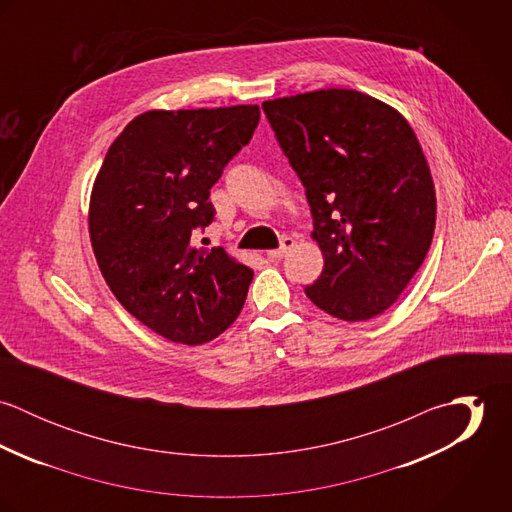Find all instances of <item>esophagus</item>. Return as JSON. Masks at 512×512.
Returning a JSON list of instances; mask_svg holds the SVG:
<instances>
[{"mask_svg":"<svg viewBox=\"0 0 512 512\" xmlns=\"http://www.w3.org/2000/svg\"><path fill=\"white\" fill-rule=\"evenodd\" d=\"M293 244H295V240H293L292 236H284L280 248L268 250V258H270V260H280V258H284V256L292 250Z\"/></svg>","mask_w":512,"mask_h":512,"instance_id":"obj_1","label":"esophagus"}]
</instances>
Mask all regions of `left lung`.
Returning <instances> with one entry per match:
<instances>
[{
	"instance_id": "8db88e82",
	"label": "left lung",
	"mask_w": 512,
	"mask_h": 512,
	"mask_svg": "<svg viewBox=\"0 0 512 512\" xmlns=\"http://www.w3.org/2000/svg\"><path fill=\"white\" fill-rule=\"evenodd\" d=\"M262 110L305 187L321 276L305 295L343 321L386 311L422 266L436 191L414 130L388 104L347 88L268 100Z\"/></svg>"
}]
</instances>
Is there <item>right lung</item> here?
Listing matches in <instances>:
<instances>
[{
	"label": "right lung",
	"instance_id": "1",
	"mask_svg": "<svg viewBox=\"0 0 512 512\" xmlns=\"http://www.w3.org/2000/svg\"><path fill=\"white\" fill-rule=\"evenodd\" d=\"M258 122V106L151 110L114 140L94 181L100 272L126 311L173 343L213 341L244 305L254 272L195 246V232L215 220L211 187Z\"/></svg>",
	"mask_w": 512,
	"mask_h": 512
}]
</instances>
